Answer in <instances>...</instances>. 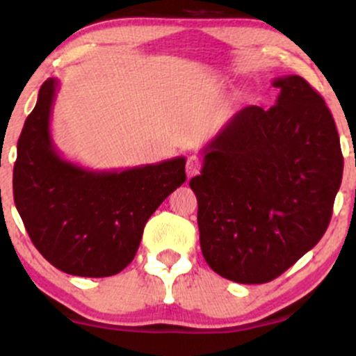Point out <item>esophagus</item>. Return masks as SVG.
Wrapping results in <instances>:
<instances>
[{
	"label": "esophagus",
	"instance_id": "34e87169",
	"mask_svg": "<svg viewBox=\"0 0 356 356\" xmlns=\"http://www.w3.org/2000/svg\"><path fill=\"white\" fill-rule=\"evenodd\" d=\"M201 159L195 157V155H191L189 159H187V177H194L195 174H199V170H201Z\"/></svg>",
	"mask_w": 356,
	"mask_h": 356
}]
</instances>
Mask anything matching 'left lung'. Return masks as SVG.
<instances>
[{
    "label": "left lung",
    "instance_id": "8db88e82",
    "mask_svg": "<svg viewBox=\"0 0 356 356\" xmlns=\"http://www.w3.org/2000/svg\"><path fill=\"white\" fill-rule=\"evenodd\" d=\"M276 105L239 110L202 149L197 197L204 259L226 280L263 284L323 238L343 155L325 100L298 75L273 81Z\"/></svg>",
    "mask_w": 356,
    "mask_h": 356
}]
</instances>
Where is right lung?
I'll list each match as a JSON object with an SVG mask.
<instances>
[{"mask_svg":"<svg viewBox=\"0 0 356 356\" xmlns=\"http://www.w3.org/2000/svg\"><path fill=\"white\" fill-rule=\"evenodd\" d=\"M56 92L58 80L44 81L19 136L16 209L35 248L56 269L113 276L132 263L150 216L186 181V157L113 170L67 161L50 130Z\"/></svg>","mask_w":356,"mask_h":356,"instance_id":"1","label":"right lung"}]
</instances>
